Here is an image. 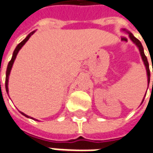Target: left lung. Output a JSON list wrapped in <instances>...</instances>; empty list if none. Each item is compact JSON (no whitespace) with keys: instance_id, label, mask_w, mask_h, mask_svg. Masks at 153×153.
<instances>
[{"instance_id":"8db88e82","label":"left lung","mask_w":153,"mask_h":153,"mask_svg":"<svg viewBox=\"0 0 153 153\" xmlns=\"http://www.w3.org/2000/svg\"><path fill=\"white\" fill-rule=\"evenodd\" d=\"M124 31H125V29H124ZM129 33V37H130V38L131 39V41L133 42L138 47V48H139L140 53H141V56H142V60H143V62H144L145 66H146V73H147V77H148V85H149V82H150V69H149V63H148V61H147V59H146V55H145V53H144L143 47H142L141 42L139 41L137 38H136V37H134L132 33ZM152 86H153V81H152ZM143 100H144V99H143ZM143 100H142V102H143Z\"/></svg>"}]
</instances>
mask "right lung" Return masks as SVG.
I'll return each instance as SVG.
<instances>
[{
	"label": "right lung",
	"instance_id": "obj_1",
	"mask_svg": "<svg viewBox=\"0 0 153 153\" xmlns=\"http://www.w3.org/2000/svg\"><path fill=\"white\" fill-rule=\"evenodd\" d=\"M33 33H34V32H32V33H30V34H28L27 35V37L25 38L24 40L22 42H21L19 44L16 46V48H15V50H14V52H13V55H12V58H11V61L9 62V63H8V65H7V74H6V90H7V92L8 93V77H9V74H10V72H11V67H12V65H13V63H14V61H15L16 59V55H17V53H18V52H19V50L22 48V47L24 45L25 43H26V42L28 40L29 38H30V37L33 35ZM21 112V111H20ZM23 116H25L26 117H29L28 116H27V115H25L24 113H22V112H21Z\"/></svg>",
	"mask_w": 153,
	"mask_h": 153
}]
</instances>
